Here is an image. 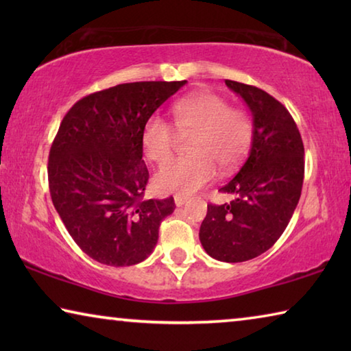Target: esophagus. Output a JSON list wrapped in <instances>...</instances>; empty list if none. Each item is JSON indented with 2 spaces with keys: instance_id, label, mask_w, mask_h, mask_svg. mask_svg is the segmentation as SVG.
Listing matches in <instances>:
<instances>
[{
  "instance_id": "obj_1",
  "label": "esophagus",
  "mask_w": 351,
  "mask_h": 351,
  "mask_svg": "<svg viewBox=\"0 0 351 351\" xmlns=\"http://www.w3.org/2000/svg\"><path fill=\"white\" fill-rule=\"evenodd\" d=\"M187 203V198L186 197H181V195H176L175 197V204L180 207V206H184Z\"/></svg>"
}]
</instances>
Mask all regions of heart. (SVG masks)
<instances>
[{"label":"heart","mask_w":351,"mask_h":351,"mask_svg":"<svg viewBox=\"0 0 351 351\" xmlns=\"http://www.w3.org/2000/svg\"><path fill=\"white\" fill-rule=\"evenodd\" d=\"M181 136H193L189 144L192 158L176 159L154 175V186L162 193L187 197L204 187L217 173L237 167L251 147L254 125L245 111L230 108L215 93L203 91L180 100L171 108ZM176 133L161 116L154 114L142 130V148L148 161L164 164L173 154Z\"/></svg>","instance_id":"heart-1"}]
</instances>
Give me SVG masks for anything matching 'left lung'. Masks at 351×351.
<instances>
[{"label":"left lung","instance_id":"left-lung-1","mask_svg":"<svg viewBox=\"0 0 351 351\" xmlns=\"http://www.w3.org/2000/svg\"><path fill=\"white\" fill-rule=\"evenodd\" d=\"M252 114L251 152L219 192L232 195L209 204L199 241L212 258L239 263L258 257L280 239L299 203L304 184V142L293 116L257 86L226 80Z\"/></svg>","mask_w":351,"mask_h":351}]
</instances>
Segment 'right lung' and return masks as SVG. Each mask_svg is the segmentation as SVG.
I'll list each match as a JSON object with an SVG mask.
<instances>
[{"label":"right lung","mask_w":351,"mask_h":351,"mask_svg":"<svg viewBox=\"0 0 351 351\" xmlns=\"http://www.w3.org/2000/svg\"><path fill=\"white\" fill-rule=\"evenodd\" d=\"M184 85L122 83L80 99L63 117L47 164L51 198L77 246L99 263L144 261L175 210L173 197L144 199L142 130Z\"/></svg>","instance_id":"1"}]
</instances>
